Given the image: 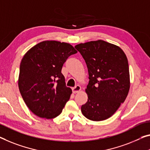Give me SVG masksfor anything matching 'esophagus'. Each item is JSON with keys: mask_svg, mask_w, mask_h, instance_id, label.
I'll use <instances>...</instances> for the list:
<instances>
[{"mask_svg": "<svg viewBox=\"0 0 150 150\" xmlns=\"http://www.w3.org/2000/svg\"><path fill=\"white\" fill-rule=\"evenodd\" d=\"M80 91H81V86H79V85H77V86H76L72 88V92L74 94L79 93Z\"/></svg>", "mask_w": 150, "mask_h": 150, "instance_id": "1", "label": "esophagus"}]
</instances>
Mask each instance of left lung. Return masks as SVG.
Returning a JSON list of instances; mask_svg holds the SVG:
<instances>
[{"instance_id":"1","label":"left lung","mask_w":150,"mask_h":150,"mask_svg":"<svg viewBox=\"0 0 150 150\" xmlns=\"http://www.w3.org/2000/svg\"><path fill=\"white\" fill-rule=\"evenodd\" d=\"M86 62L88 100L82 105L85 117L94 121L109 118L125 100L130 88L127 56L121 47L98 40L75 46Z\"/></svg>"}]
</instances>
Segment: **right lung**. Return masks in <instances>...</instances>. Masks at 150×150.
Masks as SVG:
<instances>
[{
	"label": "right lung",
	"instance_id": "add662e5",
	"mask_svg": "<svg viewBox=\"0 0 150 150\" xmlns=\"http://www.w3.org/2000/svg\"><path fill=\"white\" fill-rule=\"evenodd\" d=\"M76 53L70 43L46 40L24 55L18 86L25 104L37 116L51 119L61 114L72 94L62 68L68 57Z\"/></svg>",
	"mask_w": 150,
	"mask_h": 150
}]
</instances>
